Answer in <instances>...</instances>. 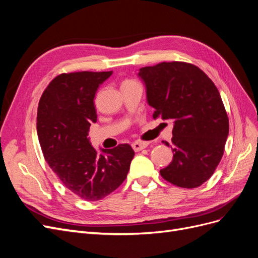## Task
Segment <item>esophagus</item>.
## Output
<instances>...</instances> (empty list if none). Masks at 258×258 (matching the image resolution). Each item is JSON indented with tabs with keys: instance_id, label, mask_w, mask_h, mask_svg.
Masks as SVG:
<instances>
[{
	"instance_id": "1",
	"label": "esophagus",
	"mask_w": 258,
	"mask_h": 258,
	"mask_svg": "<svg viewBox=\"0 0 258 258\" xmlns=\"http://www.w3.org/2000/svg\"><path fill=\"white\" fill-rule=\"evenodd\" d=\"M132 148H134L135 152H140L144 150V148L147 146V143L146 142H141V141H136L131 144Z\"/></svg>"
}]
</instances>
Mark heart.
<instances>
[{
    "label": "heart",
    "mask_w": 258,
    "mask_h": 258,
    "mask_svg": "<svg viewBox=\"0 0 258 258\" xmlns=\"http://www.w3.org/2000/svg\"><path fill=\"white\" fill-rule=\"evenodd\" d=\"M129 83H134V81H131V80H126V81H123L122 85H124V84H129Z\"/></svg>",
    "instance_id": "1"
}]
</instances>
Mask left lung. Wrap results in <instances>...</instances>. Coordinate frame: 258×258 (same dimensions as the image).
Masks as SVG:
<instances>
[{
  "instance_id": "1",
  "label": "left lung",
  "mask_w": 258,
  "mask_h": 258,
  "mask_svg": "<svg viewBox=\"0 0 258 258\" xmlns=\"http://www.w3.org/2000/svg\"><path fill=\"white\" fill-rule=\"evenodd\" d=\"M154 119L174 121L173 159L160 170L169 183L196 188L212 176L220 163L229 120L220 92L198 67L182 61L140 69Z\"/></svg>"
}]
</instances>
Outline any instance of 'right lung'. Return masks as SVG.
Returning a JSON list of instances; mask_svg holds the SVG:
<instances>
[{
    "mask_svg": "<svg viewBox=\"0 0 258 258\" xmlns=\"http://www.w3.org/2000/svg\"><path fill=\"white\" fill-rule=\"evenodd\" d=\"M110 72L62 73L44 90L37 107V136L44 158L69 190L87 201L103 199L126 179L135 152L119 144L98 155L88 140L97 121L96 91Z\"/></svg>",
    "mask_w": 258,
    "mask_h": 258,
    "instance_id": "1",
    "label": "right lung"
}]
</instances>
